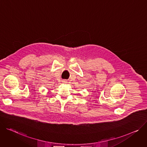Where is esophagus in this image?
Wrapping results in <instances>:
<instances>
[{
    "label": "esophagus",
    "mask_w": 147,
    "mask_h": 147,
    "mask_svg": "<svg viewBox=\"0 0 147 147\" xmlns=\"http://www.w3.org/2000/svg\"><path fill=\"white\" fill-rule=\"evenodd\" d=\"M63 83H65L66 82H65V80H63Z\"/></svg>",
    "instance_id": "esophagus-1"
}]
</instances>
